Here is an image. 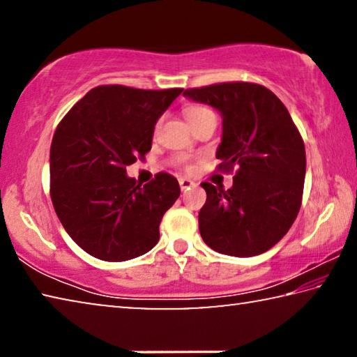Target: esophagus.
Here are the masks:
<instances>
[{"label":"esophagus","mask_w":357,"mask_h":357,"mask_svg":"<svg viewBox=\"0 0 357 357\" xmlns=\"http://www.w3.org/2000/svg\"><path fill=\"white\" fill-rule=\"evenodd\" d=\"M179 185H181V190H189L190 187H193L195 185V183H193V181H190V179H187V178H179Z\"/></svg>","instance_id":"34e87169"}]
</instances>
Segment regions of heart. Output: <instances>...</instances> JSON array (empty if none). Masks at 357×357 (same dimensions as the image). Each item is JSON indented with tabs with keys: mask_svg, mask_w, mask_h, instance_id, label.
I'll return each mask as SVG.
<instances>
[{
	"mask_svg": "<svg viewBox=\"0 0 357 357\" xmlns=\"http://www.w3.org/2000/svg\"><path fill=\"white\" fill-rule=\"evenodd\" d=\"M185 114H187V119H189V123L192 126H195L197 123H200L202 119L211 116V114H214V112L211 110V108L204 107V105H190V107L185 108ZM159 128H160V121H157L155 128H154V134H157ZM178 164L183 165V167H187L184 159H178Z\"/></svg>",
	"mask_w": 357,
	"mask_h": 357,
	"instance_id": "obj_1",
	"label": "heart"
}]
</instances>
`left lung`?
Masks as SVG:
<instances>
[{"label": "left lung", "mask_w": 357, "mask_h": 357, "mask_svg": "<svg viewBox=\"0 0 357 357\" xmlns=\"http://www.w3.org/2000/svg\"><path fill=\"white\" fill-rule=\"evenodd\" d=\"M184 96L222 113L217 170L234 172L228 190L202 183L206 190L198 214L203 241L231 257L269 250L291 228L304 192V140L287 107L263 84L250 82L189 88Z\"/></svg>", "instance_id": "obj_1"}]
</instances>
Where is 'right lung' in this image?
I'll return each instance as SVG.
<instances>
[{"instance_id": "1", "label": "right lung", "mask_w": 357, "mask_h": 357, "mask_svg": "<svg viewBox=\"0 0 357 357\" xmlns=\"http://www.w3.org/2000/svg\"><path fill=\"white\" fill-rule=\"evenodd\" d=\"M181 93L100 84L59 121L50 148L52 203L89 255L126 261L159 241L162 217L181 193L178 181L162 172L142 187L126 167L146 155L154 124Z\"/></svg>"}]
</instances>
